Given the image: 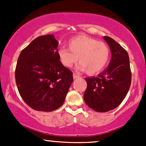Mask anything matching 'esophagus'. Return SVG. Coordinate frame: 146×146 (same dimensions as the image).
<instances>
[{"instance_id": "1", "label": "esophagus", "mask_w": 146, "mask_h": 146, "mask_svg": "<svg viewBox=\"0 0 146 146\" xmlns=\"http://www.w3.org/2000/svg\"><path fill=\"white\" fill-rule=\"evenodd\" d=\"M79 75H78V74H76V73H73V78L74 79H77V78H79Z\"/></svg>"}]
</instances>
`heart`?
I'll use <instances>...</instances> for the list:
<instances>
[{
    "label": "heart",
    "instance_id": "b5f03b06",
    "mask_svg": "<svg viewBox=\"0 0 146 146\" xmlns=\"http://www.w3.org/2000/svg\"><path fill=\"white\" fill-rule=\"evenodd\" d=\"M69 50L61 48L58 51L60 62L66 67H71L78 62V68L86 71L88 74L102 71L108 62L110 51L103 42L86 36H78L68 42Z\"/></svg>",
    "mask_w": 146,
    "mask_h": 146
}]
</instances>
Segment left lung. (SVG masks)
<instances>
[{
    "label": "left lung",
    "instance_id": "obj_1",
    "mask_svg": "<svg viewBox=\"0 0 146 146\" xmlns=\"http://www.w3.org/2000/svg\"><path fill=\"white\" fill-rule=\"evenodd\" d=\"M109 46L111 59L107 67L97 77L86 78L87 88L84 100L97 112H108L117 108L128 93L131 71L128 53L115 40L104 36Z\"/></svg>",
    "mask_w": 146,
    "mask_h": 146
}]
</instances>
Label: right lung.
<instances>
[{"mask_svg":"<svg viewBox=\"0 0 146 146\" xmlns=\"http://www.w3.org/2000/svg\"><path fill=\"white\" fill-rule=\"evenodd\" d=\"M54 35L38 37L21 51L16 64L17 88L33 110L51 112L63 104L73 81V73L60 62Z\"/></svg>","mask_w":146,"mask_h":146,"instance_id":"add662e5","label":"right lung"}]
</instances>
